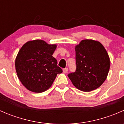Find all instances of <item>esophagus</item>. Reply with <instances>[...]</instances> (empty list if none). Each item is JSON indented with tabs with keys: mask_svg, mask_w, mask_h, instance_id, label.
<instances>
[{
	"mask_svg": "<svg viewBox=\"0 0 124 124\" xmlns=\"http://www.w3.org/2000/svg\"><path fill=\"white\" fill-rule=\"evenodd\" d=\"M68 71V68H64V69L63 70V73L66 74V73H67Z\"/></svg>",
	"mask_w": 124,
	"mask_h": 124,
	"instance_id": "esophagus-1",
	"label": "esophagus"
}]
</instances>
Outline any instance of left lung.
I'll list each match as a JSON object with an SVG mask.
<instances>
[{
    "mask_svg": "<svg viewBox=\"0 0 124 124\" xmlns=\"http://www.w3.org/2000/svg\"><path fill=\"white\" fill-rule=\"evenodd\" d=\"M76 69L68 76L75 87L84 92L99 87L106 80L110 69L107 51L98 41L82 40L76 47Z\"/></svg>",
    "mask_w": 124,
    "mask_h": 124,
    "instance_id": "left-lung-1",
    "label": "left lung"
}]
</instances>
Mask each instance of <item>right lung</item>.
Listing matches in <instances>:
<instances>
[{
	"label": "right lung",
	"instance_id": "right-lung-1",
	"mask_svg": "<svg viewBox=\"0 0 124 124\" xmlns=\"http://www.w3.org/2000/svg\"><path fill=\"white\" fill-rule=\"evenodd\" d=\"M56 45L40 39L24 44L16 59V70L23 86L32 92L41 93L48 89L62 70L53 55Z\"/></svg>",
	"mask_w": 124,
	"mask_h": 124
}]
</instances>
